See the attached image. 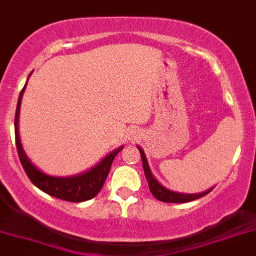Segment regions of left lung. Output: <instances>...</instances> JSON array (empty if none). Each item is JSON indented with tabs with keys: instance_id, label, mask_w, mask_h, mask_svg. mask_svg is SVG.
Listing matches in <instances>:
<instances>
[{
	"instance_id": "1",
	"label": "left lung",
	"mask_w": 256,
	"mask_h": 256,
	"mask_svg": "<svg viewBox=\"0 0 256 256\" xmlns=\"http://www.w3.org/2000/svg\"><path fill=\"white\" fill-rule=\"evenodd\" d=\"M140 152V157H142V164H144V175H146L147 182H148V188L151 193L154 194V196L156 199L161 202H165V203H188V202L196 200V199L202 198V196H204L206 194L210 193L212 189L210 190L204 192V193L200 194H182V193H175V192H171L168 189H166L165 186L160 184V182H157L156 179L152 175L151 170L148 168V164H147L146 156H144V152L138 147Z\"/></svg>"
}]
</instances>
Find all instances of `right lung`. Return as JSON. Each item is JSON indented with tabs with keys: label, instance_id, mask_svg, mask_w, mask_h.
<instances>
[{
	"label": "right lung",
	"instance_id": "1",
	"mask_svg": "<svg viewBox=\"0 0 256 256\" xmlns=\"http://www.w3.org/2000/svg\"><path fill=\"white\" fill-rule=\"evenodd\" d=\"M26 86V85H25ZM24 88L21 90L20 95H18V106H16V114H15V142H16V150H18V158L20 162L24 168L25 172H26L28 178L30 182L39 188L44 193L49 194L52 196H56L58 199H62L66 202H74V203H78V202H85L88 199H92L94 196H98L100 190H102V185H104L105 180H106L108 175H109L110 168L112 164L123 147L112 151V154H108L104 160L96 165L95 168H91L90 171L85 172L82 175H77V176L72 178H54L49 176V175L44 174L40 170H38L29 160H28L26 154L22 151V147L20 144V138H18V112H20V104L21 98L24 94Z\"/></svg>",
	"mask_w": 256,
	"mask_h": 256
}]
</instances>
